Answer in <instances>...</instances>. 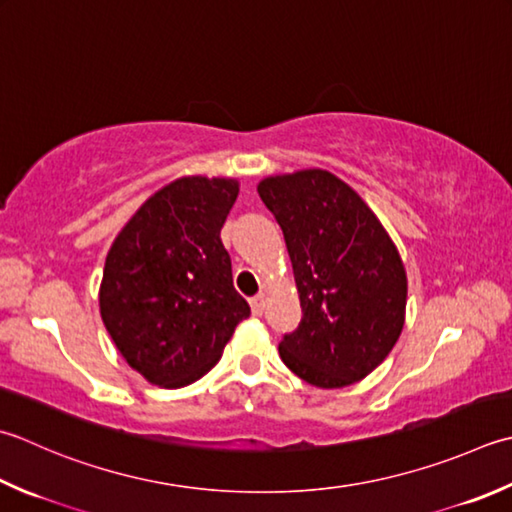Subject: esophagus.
<instances>
[{
	"label": "esophagus",
	"instance_id": "esophagus-1",
	"mask_svg": "<svg viewBox=\"0 0 512 512\" xmlns=\"http://www.w3.org/2000/svg\"><path fill=\"white\" fill-rule=\"evenodd\" d=\"M250 308H253V315H262L264 313V295H257L250 299Z\"/></svg>",
	"mask_w": 512,
	"mask_h": 512
}]
</instances>
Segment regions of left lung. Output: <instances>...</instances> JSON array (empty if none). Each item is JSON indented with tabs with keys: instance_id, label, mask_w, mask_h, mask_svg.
<instances>
[{
	"instance_id": "obj_1",
	"label": "left lung",
	"mask_w": 512,
	"mask_h": 512,
	"mask_svg": "<svg viewBox=\"0 0 512 512\" xmlns=\"http://www.w3.org/2000/svg\"><path fill=\"white\" fill-rule=\"evenodd\" d=\"M257 193L284 230L304 313L279 344L282 362L317 388L362 382L404 328L408 279L395 242L328 170L270 175Z\"/></svg>"
}]
</instances>
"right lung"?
Returning a JSON list of instances; mask_svg holds the SVG:
<instances>
[{
	"label": "right lung",
	"instance_id": "right-lung-1",
	"mask_svg": "<svg viewBox=\"0 0 512 512\" xmlns=\"http://www.w3.org/2000/svg\"><path fill=\"white\" fill-rule=\"evenodd\" d=\"M237 195L233 177H179L137 208L108 250L99 313L150 384L202 379L250 315L219 237Z\"/></svg>",
	"mask_w": 512,
	"mask_h": 512
}]
</instances>
